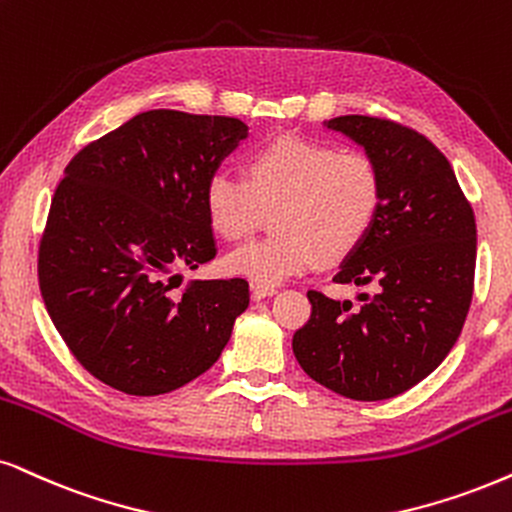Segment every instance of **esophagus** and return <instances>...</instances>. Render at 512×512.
I'll use <instances>...</instances> for the list:
<instances>
[{"label":"esophagus","mask_w":512,"mask_h":512,"mask_svg":"<svg viewBox=\"0 0 512 512\" xmlns=\"http://www.w3.org/2000/svg\"><path fill=\"white\" fill-rule=\"evenodd\" d=\"M250 293H252V300H264V297L276 293V286H262V283H255V286L250 288Z\"/></svg>","instance_id":"1"}]
</instances>
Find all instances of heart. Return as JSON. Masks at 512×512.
Listing matches in <instances>:
<instances>
[{
    "mask_svg": "<svg viewBox=\"0 0 512 512\" xmlns=\"http://www.w3.org/2000/svg\"><path fill=\"white\" fill-rule=\"evenodd\" d=\"M383 172L371 155L331 144L281 137L243 160V177L215 172L203 205L217 236L238 241L271 210L274 234L226 255L231 274L262 286L335 262L366 241L383 208Z\"/></svg>",
    "mask_w": 512,
    "mask_h": 512,
    "instance_id": "heart-1",
    "label": "heart"
}]
</instances>
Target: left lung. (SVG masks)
<instances>
[{"mask_svg": "<svg viewBox=\"0 0 512 512\" xmlns=\"http://www.w3.org/2000/svg\"><path fill=\"white\" fill-rule=\"evenodd\" d=\"M364 146L383 172V208L335 283L373 286L361 307L309 290L293 335L304 373L357 401L411 390L456 345L475 290L477 226L444 153L416 129L368 115L326 122Z\"/></svg>", "mask_w": 512, "mask_h": 512, "instance_id": "8db88e82", "label": "left lung"}]
</instances>
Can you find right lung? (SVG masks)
<instances>
[{
    "instance_id": "add662e5",
    "label": "right lung",
    "mask_w": 512,
    "mask_h": 512,
    "mask_svg": "<svg viewBox=\"0 0 512 512\" xmlns=\"http://www.w3.org/2000/svg\"><path fill=\"white\" fill-rule=\"evenodd\" d=\"M248 127L224 115L146 111L92 141L58 181L40 241L42 300L73 357L101 383L155 397L215 364L248 309L245 278L172 269L217 255L203 191Z\"/></svg>"
}]
</instances>
